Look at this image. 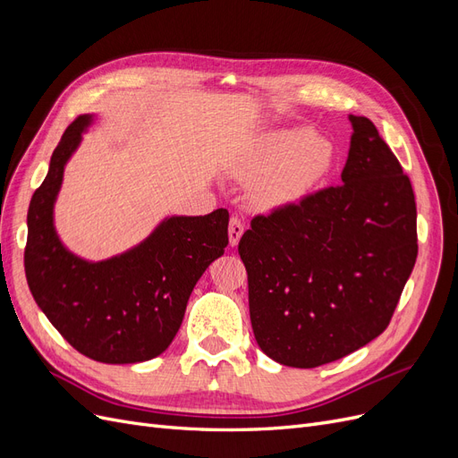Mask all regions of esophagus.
<instances>
[{
    "label": "esophagus",
    "instance_id": "34e87169",
    "mask_svg": "<svg viewBox=\"0 0 458 458\" xmlns=\"http://www.w3.org/2000/svg\"><path fill=\"white\" fill-rule=\"evenodd\" d=\"M242 233H244L242 221L239 217H231V221H229V244L237 246L241 237H242Z\"/></svg>",
    "mask_w": 458,
    "mask_h": 458
}]
</instances>
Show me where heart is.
<instances>
[{
    "mask_svg": "<svg viewBox=\"0 0 458 458\" xmlns=\"http://www.w3.org/2000/svg\"><path fill=\"white\" fill-rule=\"evenodd\" d=\"M332 157L330 141L318 133H269L233 165L241 182H254L252 200L259 208H281L300 199L321 182Z\"/></svg>",
    "mask_w": 458,
    "mask_h": 458,
    "instance_id": "heart-1",
    "label": "heart"
}]
</instances>
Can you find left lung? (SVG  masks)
Instances as JSON below:
<instances>
[{"instance_id": "obj_1", "label": "left lung", "mask_w": 458, "mask_h": 458, "mask_svg": "<svg viewBox=\"0 0 458 458\" xmlns=\"http://www.w3.org/2000/svg\"><path fill=\"white\" fill-rule=\"evenodd\" d=\"M350 122L342 183L256 216L239 242L256 342L286 367L327 365L380 336L417 261L409 177L369 118Z\"/></svg>"}]
</instances>
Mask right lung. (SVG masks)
<instances>
[{"label":"right lung","mask_w":458,"mask_h":458,"mask_svg":"<svg viewBox=\"0 0 458 458\" xmlns=\"http://www.w3.org/2000/svg\"><path fill=\"white\" fill-rule=\"evenodd\" d=\"M93 122L76 118L53 150L49 172L29 208L24 271L30 293L74 350L99 363H141L160 355L182 327L189 296L229 242V212L172 216L128 252L81 259L53 224L64 165Z\"/></svg>","instance_id":"1"}]
</instances>
